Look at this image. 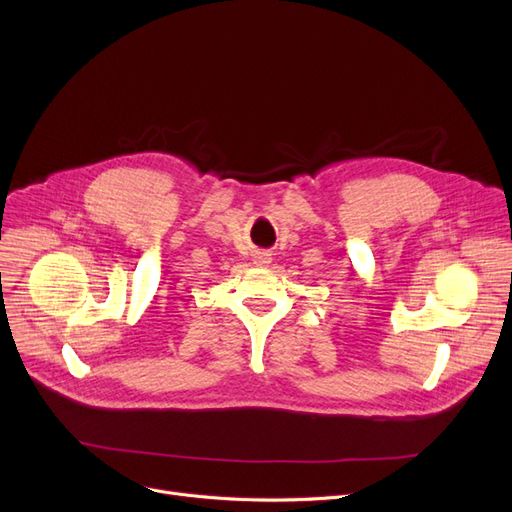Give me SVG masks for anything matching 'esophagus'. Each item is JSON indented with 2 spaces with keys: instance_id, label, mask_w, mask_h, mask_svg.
Wrapping results in <instances>:
<instances>
[{
  "instance_id": "1",
  "label": "esophagus",
  "mask_w": 512,
  "mask_h": 512,
  "mask_svg": "<svg viewBox=\"0 0 512 512\" xmlns=\"http://www.w3.org/2000/svg\"><path fill=\"white\" fill-rule=\"evenodd\" d=\"M270 253H265V251H261V253H257V263L259 265H265V263H270Z\"/></svg>"
}]
</instances>
